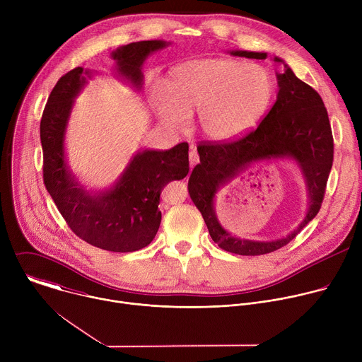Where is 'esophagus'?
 I'll return each instance as SVG.
<instances>
[{
    "instance_id": "1",
    "label": "esophagus",
    "mask_w": 362,
    "mask_h": 362,
    "mask_svg": "<svg viewBox=\"0 0 362 362\" xmlns=\"http://www.w3.org/2000/svg\"><path fill=\"white\" fill-rule=\"evenodd\" d=\"M189 162H190V170L199 162V154L193 146L190 147V151H189Z\"/></svg>"
}]
</instances>
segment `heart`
I'll list each match as a JSON object with an SVG mask.
<instances>
[{
  "label": "heart",
  "instance_id": "1",
  "mask_svg": "<svg viewBox=\"0 0 362 362\" xmlns=\"http://www.w3.org/2000/svg\"><path fill=\"white\" fill-rule=\"evenodd\" d=\"M274 94V78L262 66L202 59L173 67L163 81V91L154 90L151 101L168 127L183 130L189 113L197 112V126L204 137L229 141L262 120Z\"/></svg>",
  "mask_w": 362,
  "mask_h": 362
}]
</instances>
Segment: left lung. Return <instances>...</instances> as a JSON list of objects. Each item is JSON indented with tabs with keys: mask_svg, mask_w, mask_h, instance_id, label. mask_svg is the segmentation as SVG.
Here are the masks:
<instances>
[{
	"mask_svg": "<svg viewBox=\"0 0 362 362\" xmlns=\"http://www.w3.org/2000/svg\"><path fill=\"white\" fill-rule=\"evenodd\" d=\"M232 56L265 60L267 53L230 51ZM285 71L276 73L278 95L275 105L253 132L229 143L204 141L197 146L200 163L194 166L187 189L200 211L211 238L223 250L256 256L288 245L321 209L328 176L334 160V139L328 112L321 95L299 80L279 57ZM279 158L293 160L300 168L308 192L304 221L289 235L275 241L240 240L221 225L214 211L216 193L249 165Z\"/></svg>",
	"mask_w": 362,
	"mask_h": 362,
	"instance_id": "8db88e82",
	"label": "left lung"
}]
</instances>
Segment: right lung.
Instances as JSON below:
<instances>
[{"instance_id":"obj_1","label":"right lung","mask_w":362,"mask_h":362,"mask_svg":"<svg viewBox=\"0 0 362 362\" xmlns=\"http://www.w3.org/2000/svg\"><path fill=\"white\" fill-rule=\"evenodd\" d=\"M169 44L150 40L119 47L112 53L116 76L134 90H141L143 63ZM91 74L83 67L73 69L57 81L47 100L40 123L44 185L78 238L105 250L134 252L147 246L158 233L163 187L189 173V144L179 143L169 150H140L112 187L87 190L67 165L64 140L74 98Z\"/></svg>"}]
</instances>
